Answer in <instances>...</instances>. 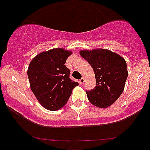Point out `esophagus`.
Returning <instances> with one entry per match:
<instances>
[{
  "label": "esophagus",
  "instance_id": "esophagus-1",
  "mask_svg": "<svg viewBox=\"0 0 150 150\" xmlns=\"http://www.w3.org/2000/svg\"><path fill=\"white\" fill-rule=\"evenodd\" d=\"M84 82H85V79H84L83 77H82V78H81L80 80V83L81 84V85H83Z\"/></svg>",
  "mask_w": 150,
  "mask_h": 150
}]
</instances>
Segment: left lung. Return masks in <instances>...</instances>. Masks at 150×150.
<instances>
[{"instance_id":"obj_1","label":"left lung","mask_w":150,"mask_h":150,"mask_svg":"<svg viewBox=\"0 0 150 150\" xmlns=\"http://www.w3.org/2000/svg\"><path fill=\"white\" fill-rule=\"evenodd\" d=\"M80 54L92 66L95 75V87L86 91L89 101L97 107H108L123 92L128 77L126 62L107 49L81 51Z\"/></svg>"}]
</instances>
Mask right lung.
<instances>
[{
    "label": "right lung",
    "mask_w": 150,
    "mask_h": 150,
    "mask_svg": "<svg viewBox=\"0 0 150 150\" xmlns=\"http://www.w3.org/2000/svg\"><path fill=\"white\" fill-rule=\"evenodd\" d=\"M71 54L61 48L51 49L38 54L29 65L31 89L39 102L50 111L63 107L78 85L70 78V70L65 65Z\"/></svg>",
    "instance_id": "1"
}]
</instances>
